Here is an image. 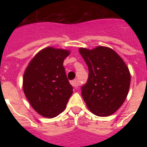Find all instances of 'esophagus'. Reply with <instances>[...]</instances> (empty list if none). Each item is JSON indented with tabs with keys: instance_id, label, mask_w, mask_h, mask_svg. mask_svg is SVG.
I'll list each match as a JSON object with an SVG mask.
<instances>
[{
	"instance_id": "34e87169",
	"label": "esophagus",
	"mask_w": 147,
	"mask_h": 147,
	"mask_svg": "<svg viewBox=\"0 0 147 147\" xmlns=\"http://www.w3.org/2000/svg\"><path fill=\"white\" fill-rule=\"evenodd\" d=\"M70 83H71V85H72L73 87H77V86H78V82H77L76 80L71 81V82H70Z\"/></svg>"
}]
</instances>
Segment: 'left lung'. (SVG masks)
I'll use <instances>...</instances> for the list:
<instances>
[{
  "label": "left lung",
  "instance_id": "1",
  "mask_svg": "<svg viewBox=\"0 0 147 147\" xmlns=\"http://www.w3.org/2000/svg\"><path fill=\"white\" fill-rule=\"evenodd\" d=\"M88 67V78L82 95L90 111L97 116H110L121 107L127 96L130 74L121 56L111 48H80Z\"/></svg>",
  "mask_w": 147,
  "mask_h": 147
}]
</instances>
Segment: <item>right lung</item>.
<instances>
[{
	"instance_id": "1",
	"label": "right lung",
	"mask_w": 147,
	"mask_h": 147,
	"mask_svg": "<svg viewBox=\"0 0 147 147\" xmlns=\"http://www.w3.org/2000/svg\"><path fill=\"white\" fill-rule=\"evenodd\" d=\"M70 52L47 47L40 51L24 72L23 88L33 109L44 117L61 114L73 92L63 61Z\"/></svg>"
}]
</instances>
